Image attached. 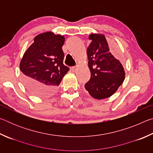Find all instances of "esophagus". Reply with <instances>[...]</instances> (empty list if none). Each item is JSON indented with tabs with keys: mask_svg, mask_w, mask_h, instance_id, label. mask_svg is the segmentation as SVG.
<instances>
[{
	"mask_svg": "<svg viewBox=\"0 0 153 153\" xmlns=\"http://www.w3.org/2000/svg\"><path fill=\"white\" fill-rule=\"evenodd\" d=\"M77 66H74V67H72L71 68V71H74V72H75V71H76V70H77Z\"/></svg>",
	"mask_w": 153,
	"mask_h": 153,
	"instance_id": "esophagus-1",
	"label": "esophagus"
}]
</instances>
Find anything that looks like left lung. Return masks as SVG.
<instances>
[{"instance_id": "1", "label": "left lung", "mask_w": 153, "mask_h": 153, "mask_svg": "<svg viewBox=\"0 0 153 153\" xmlns=\"http://www.w3.org/2000/svg\"><path fill=\"white\" fill-rule=\"evenodd\" d=\"M92 41L87 48L88 67L91 73L85 88L96 99H103L115 93L125 79V71L118 59L109 52L102 34H90Z\"/></svg>"}]
</instances>
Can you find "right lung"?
<instances>
[{"label":"right lung","instance_id":"right-lung-1","mask_svg":"<svg viewBox=\"0 0 153 153\" xmlns=\"http://www.w3.org/2000/svg\"><path fill=\"white\" fill-rule=\"evenodd\" d=\"M33 41L20 63L22 81L32 94L45 97L55 91L69 70L63 64L65 37L48 32L36 36Z\"/></svg>","mask_w":153,"mask_h":153}]
</instances>
